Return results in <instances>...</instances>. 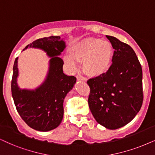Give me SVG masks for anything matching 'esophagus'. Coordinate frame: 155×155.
<instances>
[{
  "label": "esophagus",
  "mask_w": 155,
  "mask_h": 155,
  "mask_svg": "<svg viewBox=\"0 0 155 155\" xmlns=\"http://www.w3.org/2000/svg\"><path fill=\"white\" fill-rule=\"evenodd\" d=\"M76 79H77L78 81H87L86 78L84 77L83 76H81V74H77V76H76Z\"/></svg>",
  "instance_id": "obj_1"
}]
</instances>
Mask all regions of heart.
Wrapping results in <instances>:
<instances>
[{"label": "heart", "instance_id": "obj_1", "mask_svg": "<svg viewBox=\"0 0 155 155\" xmlns=\"http://www.w3.org/2000/svg\"><path fill=\"white\" fill-rule=\"evenodd\" d=\"M113 49L108 41L89 38L78 43L73 48L72 56L84 61L83 70L87 75L99 76L108 71L112 60ZM72 62L71 60H69Z\"/></svg>", "mask_w": 155, "mask_h": 155}]
</instances>
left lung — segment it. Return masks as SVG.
<instances>
[{
    "mask_svg": "<svg viewBox=\"0 0 155 155\" xmlns=\"http://www.w3.org/2000/svg\"><path fill=\"white\" fill-rule=\"evenodd\" d=\"M114 49L112 64L107 73L87 81L88 103L96 121L109 130L130 122L143 102L142 69L130 45L107 36Z\"/></svg>",
    "mask_w": 155,
    "mask_h": 155,
    "instance_id": "1",
    "label": "left lung"
}]
</instances>
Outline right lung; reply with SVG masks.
Wrapping results in <instances>:
<instances>
[{
	"mask_svg": "<svg viewBox=\"0 0 155 155\" xmlns=\"http://www.w3.org/2000/svg\"><path fill=\"white\" fill-rule=\"evenodd\" d=\"M41 48L52 57L46 81L36 89H21L16 83L18 58L13 64L11 92L18 112L23 121L34 130L48 132L56 128L64 116V99L76 81L74 76L63 72L64 61L58 57L65 48V42L60 36L45 37L37 39L25 46ZM23 49V50H24Z\"/></svg>",
	"mask_w": 155,
	"mask_h": 155,
	"instance_id": "obj_1",
	"label": "right lung"
}]
</instances>
